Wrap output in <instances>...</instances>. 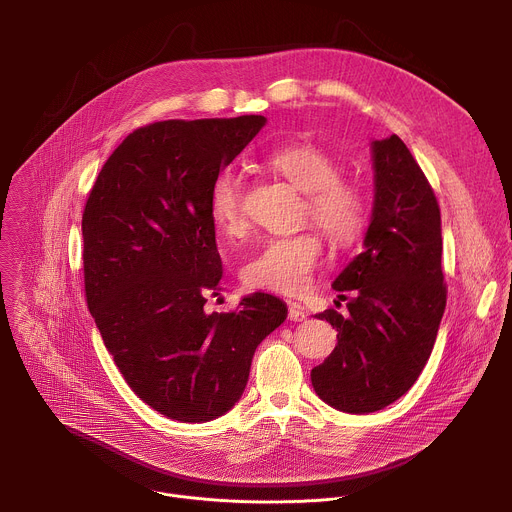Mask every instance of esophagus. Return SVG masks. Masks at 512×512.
<instances>
[{"instance_id":"esophagus-1","label":"esophagus","mask_w":512,"mask_h":512,"mask_svg":"<svg viewBox=\"0 0 512 512\" xmlns=\"http://www.w3.org/2000/svg\"><path fill=\"white\" fill-rule=\"evenodd\" d=\"M287 310H289V320L294 322H304L308 318V312L306 308L300 304V302H287Z\"/></svg>"}]
</instances>
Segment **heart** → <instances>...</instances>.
<instances>
[{
  "mask_svg": "<svg viewBox=\"0 0 512 512\" xmlns=\"http://www.w3.org/2000/svg\"><path fill=\"white\" fill-rule=\"evenodd\" d=\"M263 166L304 194L302 223L318 227L336 247L352 245L367 225V196L342 178V164L314 143H294L263 156ZM208 210L214 225L227 235L247 229L243 188L237 170L223 168L212 180ZM324 245L316 231L267 239L243 265V281L253 289L298 296L306 291L322 263Z\"/></svg>",
  "mask_w": 512,
  "mask_h": 512,
  "instance_id": "b5f03b06",
  "label": "heart"
}]
</instances>
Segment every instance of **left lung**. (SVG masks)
Segmentation results:
<instances>
[{"label":"left lung","mask_w":512,"mask_h":512,"mask_svg":"<svg viewBox=\"0 0 512 512\" xmlns=\"http://www.w3.org/2000/svg\"><path fill=\"white\" fill-rule=\"evenodd\" d=\"M371 148V225L362 253L332 283L350 296L348 314H318L336 328L338 344L312 369L318 397L346 413L379 411L413 387L448 298L440 204L431 184L397 135L373 141Z\"/></svg>","instance_id":"left-lung-1"}]
</instances>
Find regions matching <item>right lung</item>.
<instances>
[{
    "label": "right lung",
    "instance_id": "obj_1",
    "mask_svg": "<svg viewBox=\"0 0 512 512\" xmlns=\"http://www.w3.org/2000/svg\"><path fill=\"white\" fill-rule=\"evenodd\" d=\"M263 115L170 119L129 133L83 212L85 296L133 393L162 415L202 423L243 395L261 340L287 318L269 294L206 314L221 289L208 194L265 125Z\"/></svg>",
    "mask_w": 512,
    "mask_h": 512
}]
</instances>
